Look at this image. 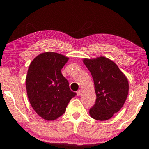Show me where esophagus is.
I'll list each match as a JSON object with an SVG mask.
<instances>
[{
	"label": "esophagus",
	"mask_w": 149,
	"mask_h": 149,
	"mask_svg": "<svg viewBox=\"0 0 149 149\" xmlns=\"http://www.w3.org/2000/svg\"><path fill=\"white\" fill-rule=\"evenodd\" d=\"M82 93V91L81 90H79L78 91H77V96H80L81 94Z\"/></svg>",
	"instance_id": "1"
}]
</instances>
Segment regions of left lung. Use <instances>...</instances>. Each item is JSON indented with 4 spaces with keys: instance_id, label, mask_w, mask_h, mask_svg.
<instances>
[{
    "instance_id": "left-lung-1",
    "label": "left lung",
    "mask_w": 149,
    "mask_h": 149,
    "mask_svg": "<svg viewBox=\"0 0 149 149\" xmlns=\"http://www.w3.org/2000/svg\"><path fill=\"white\" fill-rule=\"evenodd\" d=\"M83 63L93 76L96 95L95 104L89 111L91 117L98 120L109 119L126 101L128 79L117 64L104 56L84 58Z\"/></svg>"
}]
</instances>
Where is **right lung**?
<instances>
[{
  "instance_id": "1",
  "label": "right lung",
  "mask_w": 149,
  "mask_h": 149,
  "mask_svg": "<svg viewBox=\"0 0 149 149\" xmlns=\"http://www.w3.org/2000/svg\"><path fill=\"white\" fill-rule=\"evenodd\" d=\"M68 58L61 54L46 52L32 61L26 77V93L32 108L47 120L60 117L76 93L61 73Z\"/></svg>"
}]
</instances>
